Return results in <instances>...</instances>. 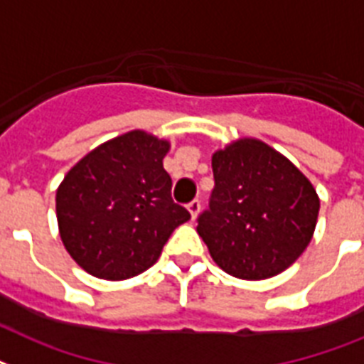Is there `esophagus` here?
<instances>
[{
    "mask_svg": "<svg viewBox=\"0 0 364 364\" xmlns=\"http://www.w3.org/2000/svg\"><path fill=\"white\" fill-rule=\"evenodd\" d=\"M200 208H202V203H200V200H192V202L187 205V209H188V213H191L192 220H194V218L198 217V213H200Z\"/></svg>",
    "mask_w": 364,
    "mask_h": 364,
    "instance_id": "34e87169",
    "label": "esophagus"
}]
</instances>
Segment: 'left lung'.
I'll use <instances>...</instances> for the list:
<instances>
[{
    "label": "left lung",
    "mask_w": 364,
    "mask_h": 364,
    "mask_svg": "<svg viewBox=\"0 0 364 364\" xmlns=\"http://www.w3.org/2000/svg\"><path fill=\"white\" fill-rule=\"evenodd\" d=\"M215 188L198 233L218 267L262 280L282 273L309 247L320 198L284 155L243 138L211 159Z\"/></svg>",
    "instance_id": "8db88e82"
}]
</instances>
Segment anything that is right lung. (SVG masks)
I'll use <instances>...</instances> for the list:
<instances>
[{
	"label": "right lung",
	"instance_id": "add662e5",
	"mask_svg": "<svg viewBox=\"0 0 364 364\" xmlns=\"http://www.w3.org/2000/svg\"><path fill=\"white\" fill-rule=\"evenodd\" d=\"M170 144L131 131L95 147L70 168L55 192L59 235L93 277L125 280L155 264L191 213L172 200L162 166Z\"/></svg>",
	"mask_w": 364,
	"mask_h": 364
}]
</instances>
